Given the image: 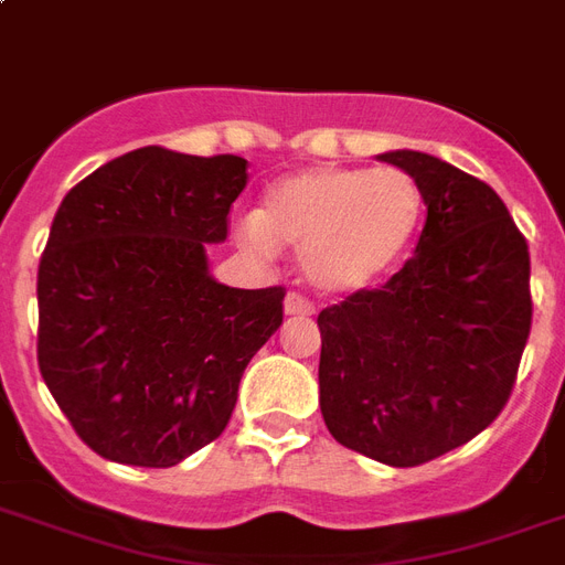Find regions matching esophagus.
I'll list each match as a JSON object with an SVG mask.
<instances>
[{
  "mask_svg": "<svg viewBox=\"0 0 565 565\" xmlns=\"http://www.w3.org/2000/svg\"><path fill=\"white\" fill-rule=\"evenodd\" d=\"M284 313H287V317H311L313 308L311 301H305L301 296L290 292V296L284 299Z\"/></svg>",
  "mask_w": 565,
  "mask_h": 565,
  "instance_id": "esophagus-1",
  "label": "esophagus"
}]
</instances>
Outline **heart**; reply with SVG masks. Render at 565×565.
I'll use <instances>...</instances> for the list:
<instances>
[{
  "instance_id": "b5f03b06",
  "label": "heart",
  "mask_w": 565,
  "mask_h": 565,
  "mask_svg": "<svg viewBox=\"0 0 565 565\" xmlns=\"http://www.w3.org/2000/svg\"><path fill=\"white\" fill-rule=\"evenodd\" d=\"M420 218L424 192L403 168L317 166L266 189L239 239L257 254L292 248L313 290L355 296L403 260Z\"/></svg>"
}]
</instances>
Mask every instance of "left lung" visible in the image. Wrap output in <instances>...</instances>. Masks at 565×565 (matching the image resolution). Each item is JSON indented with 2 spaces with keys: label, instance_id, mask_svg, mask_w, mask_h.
Here are the masks:
<instances>
[{
  "label": "left lung",
  "instance_id": "8db88e82",
  "mask_svg": "<svg viewBox=\"0 0 565 565\" xmlns=\"http://www.w3.org/2000/svg\"><path fill=\"white\" fill-rule=\"evenodd\" d=\"M424 192L415 257L317 317L320 408L334 441L391 468L480 436L531 334V254L492 186L420 150H387Z\"/></svg>",
  "mask_w": 565,
  "mask_h": 565
}]
</instances>
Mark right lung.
<instances>
[{"label":"right lung","instance_id":"1","mask_svg":"<svg viewBox=\"0 0 565 565\" xmlns=\"http://www.w3.org/2000/svg\"><path fill=\"white\" fill-rule=\"evenodd\" d=\"M245 183L243 157L148 145L64 195L38 269V367L103 459L171 468L210 445L281 326V287L210 275Z\"/></svg>","mask_w":565,"mask_h":565}]
</instances>
